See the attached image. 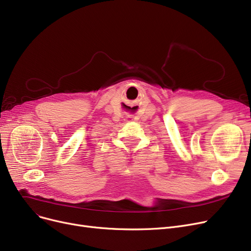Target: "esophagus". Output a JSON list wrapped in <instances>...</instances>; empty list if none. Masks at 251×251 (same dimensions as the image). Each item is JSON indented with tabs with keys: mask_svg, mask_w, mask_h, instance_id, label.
<instances>
[{
	"mask_svg": "<svg viewBox=\"0 0 251 251\" xmlns=\"http://www.w3.org/2000/svg\"><path fill=\"white\" fill-rule=\"evenodd\" d=\"M125 120H126V121L130 122V121H132L133 118H132V117H129V116H128V117H126V119H125Z\"/></svg>",
	"mask_w": 251,
	"mask_h": 251,
	"instance_id": "1",
	"label": "esophagus"
}]
</instances>
